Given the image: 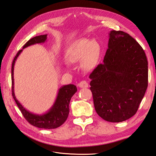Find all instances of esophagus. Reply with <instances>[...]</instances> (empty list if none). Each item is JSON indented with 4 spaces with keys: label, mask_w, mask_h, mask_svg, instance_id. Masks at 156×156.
Here are the masks:
<instances>
[{
    "label": "esophagus",
    "mask_w": 156,
    "mask_h": 156,
    "mask_svg": "<svg viewBox=\"0 0 156 156\" xmlns=\"http://www.w3.org/2000/svg\"><path fill=\"white\" fill-rule=\"evenodd\" d=\"M78 85L80 88H87L88 87V84L86 81H82L79 83Z\"/></svg>",
    "instance_id": "34e87169"
}]
</instances>
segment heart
<instances>
[{"label":"heart","mask_w":156,"mask_h":156,"mask_svg":"<svg viewBox=\"0 0 156 156\" xmlns=\"http://www.w3.org/2000/svg\"><path fill=\"white\" fill-rule=\"evenodd\" d=\"M100 53L101 45L97 41L82 38L75 41L71 46L67 53V59L72 63L83 60V69L90 71L96 67Z\"/></svg>","instance_id":"heart-1"}]
</instances>
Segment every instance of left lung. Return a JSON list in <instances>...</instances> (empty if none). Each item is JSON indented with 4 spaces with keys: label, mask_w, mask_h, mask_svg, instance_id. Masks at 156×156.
Instances as JSON below:
<instances>
[{
    "label": "left lung",
    "mask_w": 156,
    "mask_h": 156,
    "mask_svg": "<svg viewBox=\"0 0 156 156\" xmlns=\"http://www.w3.org/2000/svg\"><path fill=\"white\" fill-rule=\"evenodd\" d=\"M148 61L137 41L123 31L111 30L103 63L89 78L98 115L120 122L135 115L148 87Z\"/></svg>",
    "instance_id": "obj_1"
}]
</instances>
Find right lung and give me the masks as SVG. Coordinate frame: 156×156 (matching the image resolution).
<instances>
[{"label":"right lung","mask_w":156,"mask_h":156,"mask_svg":"<svg viewBox=\"0 0 156 156\" xmlns=\"http://www.w3.org/2000/svg\"><path fill=\"white\" fill-rule=\"evenodd\" d=\"M47 34L40 35L32 37L23 45V49L27 48L28 46L36 44L44 43L47 40ZM23 49L20 50L14 57L12 66V96L17 105L20 108L23 116L31 125L39 128L43 129H55L62 125L66 120L69 115V104L71 98L73 94L77 92V87L74 84H68L61 87L58 92L55 103L50 110L44 115H35L27 111L22 106L21 103L17 101L14 94V79H13V69L14 64L18 56L20 55Z\"/></svg>","instance_id":"1"}]
</instances>
